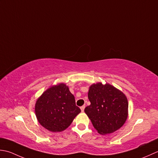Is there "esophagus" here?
<instances>
[{
  "label": "esophagus",
  "mask_w": 158,
  "mask_h": 158,
  "mask_svg": "<svg viewBox=\"0 0 158 158\" xmlns=\"http://www.w3.org/2000/svg\"><path fill=\"white\" fill-rule=\"evenodd\" d=\"M85 106H81V107H80V109H81L82 112H84V110H85Z\"/></svg>",
  "instance_id": "34e87169"
}]
</instances>
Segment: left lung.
<instances>
[{"instance_id": "8db88e82", "label": "left lung", "mask_w": 158, "mask_h": 158, "mask_svg": "<svg viewBox=\"0 0 158 158\" xmlns=\"http://www.w3.org/2000/svg\"><path fill=\"white\" fill-rule=\"evenodd\" d=\"M88 98L91 104L85 113L98 133L108 134L123 126L127 118L128 102L126 96L109 84H93Z\"/></svg>"}]
</instances>
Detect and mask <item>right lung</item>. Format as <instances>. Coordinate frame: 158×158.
Wrapping results in <instances>:
<instances>
[{"mask_svg": "<svg viewBox=\"0 0 158 158\" xmlns=\"http://www.w3.org/2000/svg\"><path fill=\"white\" fill-rule=\"evenodd\" d=\"M35 114L44 127L53 132L65 130L81 110L65 84L45 91L35 104Z\"/></svg>", "mask_w": 158, "mask_h": 158, "instance_id": "add662e5", "label": "right lung"}]
</instances>
